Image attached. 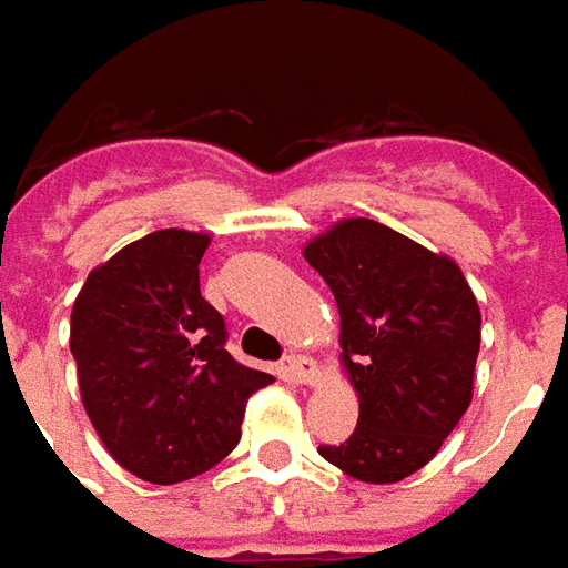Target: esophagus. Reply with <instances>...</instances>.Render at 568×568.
Returning <instances> with one entry per match:
<instances>
[{"label":"esophagus","mask_w":568,"mask_h":568,"mask_svg":"<svg viewBox=\"0 0 568 568\" xmlns=\"http://www.w3.org/2000/svg\"><path fill=\"white\" fill-rule=\"evenodd\" d=\"M287 373H291V379L308 385V382L317 379L321 369H317V364L308 355H287Z\"/></svg>","instance_id":"1"}]
</instances>
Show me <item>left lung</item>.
Returning a JSON list of instances; mask_svg holds the SVG:
<instances>
[{"label":"left lung","mask_w":568,"mask_h":568,"mask_svg":"<svg viewBox=\"0 0 568 568\" xmlns=\"http://www.w3.org/2000/svg\"><path fill=\"white\" fill-rule=\"evenodd\" d=\"M339 305L342 361L361 416L329 465L364 484H397L428 465L474 392L480 308L453 260L376 220H342L305 247Z\"/></svg>","instance_id":"left-lung-1"}]
</instances>
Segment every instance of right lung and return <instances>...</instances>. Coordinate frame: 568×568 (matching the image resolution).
<instances>
[{
  "instance_id": "1",
  "label": "right lung",
  "mask_w": 568,
  "mask_h": 568,
  "mask_svg": "<svg viewBox=\"0 0 568 568\" xmlns=\"http://www.w3.org/2000/svg\"><path fill=\"white\" fill-rule=\"evenodd\" d=\"M211 239L159 229L94 268L72 305L84 413L110 456L149 484L192 480L235 449L253 392L275 382L226 352L201 296Z\"/></svg>"
}]
</instances>
